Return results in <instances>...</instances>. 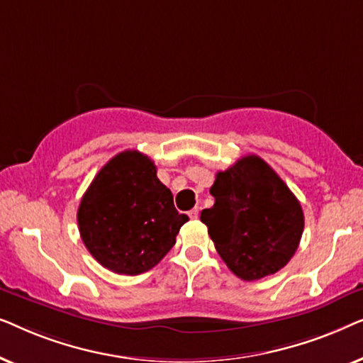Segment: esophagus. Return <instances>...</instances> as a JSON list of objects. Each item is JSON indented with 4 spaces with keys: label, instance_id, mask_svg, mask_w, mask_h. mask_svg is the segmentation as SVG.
Instances as JSON below:
<instances>
[{
    "label": "esophagus",
    "instance_id": "esophagus-1",
    "mask_svg": "<svg viewBox=\"0 0 363 363\" xmlns=\"http://www.w3.org/2000/svg\"><path fill=\"white\" fill-rule=\"evenodd\" d=\"M198 215H200V210H198V208H193V210L188 211V216H190L191 220H196Z\"/></svg>",
    "mask_w": 363,
    "mask_h": 363
}]
</instances>
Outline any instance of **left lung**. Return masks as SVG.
Returning <instances> with one entry per match:
<instances>
[{
    "label": "left lung",
    "mask_w": 363,
    "mask_h": 363,
    "mask_svg": "<svg viewBox=\"0 0 363 363\" xmlns=\"http://www.w3.org/2000/svg\"><path fill=\"white\" fill-rule=\"evenodd\" d=\"M215 205L201 211L218 255L242 281L282 269L299 246L304 213L279 175L257 155L216 173Z\"/></svg>",
    "instance_id": "obj_1"
}]
</instances>
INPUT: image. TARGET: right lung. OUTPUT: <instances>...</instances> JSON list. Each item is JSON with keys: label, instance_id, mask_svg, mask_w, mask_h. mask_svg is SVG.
I'll list each match as a JSON object with an SVG mask.
<instances>
[{"label": "right lung", "instance_id": "obj_1", "mask_svg": "<svg viewBox=\"0 0 363 363\" xmlns=\"http://www.w3.org/2000/svg\"><path fill=\"white\" fill-rule=\"evenodd\" d=\"M188 221L157 178V167L137 150L108 160L84 193L79 233L99 264L117 274H142L163 259Z\"/></svg>", "mask_w": 363, "mask_h": 363}]
</instances>
